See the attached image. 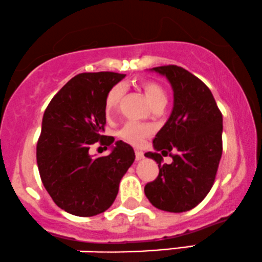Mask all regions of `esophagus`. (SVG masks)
I'll return each instance as SVG.
<instances>
[{
  "label": "esophagus",
  "mask_w": 262,
  "mask_h": 262,
  "mask_svg": "<svg viewBox=\"0 0 262 262\" xmlns=\"http://www.w3.org/2000/svg\"><path fill=\"white\" fill-rule=\"evenodd\" d=\"M143 158H144V153H143L142 150H139V149H137V150H136V159L137 160H142Z\"/></svg>",
  "instance_id": "obj_1"
}]
</instances>
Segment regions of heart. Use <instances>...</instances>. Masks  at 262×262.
Returning a JSON list of instances; mask_svg holds the SVG:
<instances>
[{"label": "heart", "instance_id": "b5f03b06", "mask_svg": "<svg viewBox=\"0 0 262 262\" xmlns=\"http://www.w3.org/2000/svg\"><path fill=\"white\" fill-rule=\"evenodd\" d=\"M139 85L144 91L146 99L149 100L151 107L158 108L165 105L166 100H168V96H166L165 89L163 88L162 84H159L155 80L142 79L139 82ZM123 94H124V88L120 84L114 85V87L109 89L104 100L105 113H112L118 107L120 99L123 98ZM151 132H153V128L150 125L130 120V122H126L123 124L122 128L118 132V136L122 138V139H124L125 142L130 143V144L140 145L144 142L146 137L150 136Z\"/></svg>", "mask_w": 262, "mask_h": 262}]
</instances>
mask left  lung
Listing matches in <instances>:
<instances>
[{"instance_id": "obj_1", "label": "left lung", "mask_w": 262, "mask_h": 262, "mask_svg": "<svg viewBox=\"0 0 262 262\" xmlns=\"http://www.w3.org/2000/svg\"><path fill=\"white\" fill-rule=\"evenodd\" d=\"M153 70L164 74L174 91V108L165 125L158 132L155 153H145L158 163L159 174L148 183L149 201L164 211L191 210L209 194L216 178L223 154V114L210 89L190 72L174 64ZM171 153V164H162Z\"/></svg>"}]
</instances>
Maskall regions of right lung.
Listing matches in <instances>:
<instances>
[{
    "label": "right lung",
    "mask_w": 262,
    "mask_h": 262,
    "mask_svg": "<svg viewBox=\"0 0 262 262\" xmlns=\"http://www.w3.org/2000/svg\"><path fill=\"white\" fill-rule=\"evenodd\" d=\"M125 74L80 73L52 98L42 120L36 157L41 180L57 206L77 216H94L116 200L123 175L136 159L133 148L116 143L105 157H92L96 143L107 149L113 137L103 136L104 100Z\"/></svg>",
    "instance_id": "right-lung-1"
}]
</instances>
